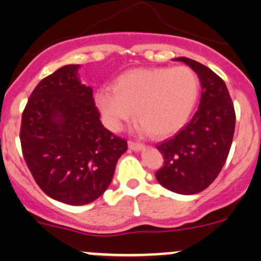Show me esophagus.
I'll return each mask as SVG.
<instances>
[{"label": "esophagus", "mask_w": 261, "mask_h": 261, "mask_svg": "<svg viewBox=\"0 0 261 261\" xmlns=\"http://www.w3.org/2000/svg\"><path fill=\"white\" fill-rule=\"evenodd\" d=\"M128 147H130L131 150H135V151H139V150L144 149V147H145V145H144L143 143H140V141L128 140Z\"/></svg>", "instance_id": "esophagus-1"}]
</instances>
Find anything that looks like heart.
I'll list each match as a JSON object with an SVG mask.
<instances>
[{
    "instance_id": "obj_1",
    "label": "heart",
    "mask_w": 261,
    "mask_h": 261,
    "mask_svg": "<svg viewBox=\"0 0 261 261\" xmlns=\"http://www.w3.org/2000/svg\"><path fill=\"white\" fill-rule=\"evenodd\" d=\"M199 82L188 67L136 68L102 87L94 99L114 130L133 118L134 110L154 138H168L180 130L196 106Z\"/></svg>"
}]
</instances>
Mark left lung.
<instances>
[{
    "instance_id": "8db88e82",
    "label": "left lung",
    "mask_w": 261,
    "mask_h": 261,
    "mask_svg": "<svg viewBox=\"0 0 261 261\" xmlns=\"http://www.w3.org/2000/svg\"><path fill=\"white\" fill-rule=\"evenodd\" d=\"M198 75L202 87L199 107L174 138L158 144L164 163L158 181L179 194L206 189L225 165L235 133V109L225 82L210 68L188 58H177Z\"/></svg>"
}]
</instances>
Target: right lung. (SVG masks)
<instances>
[{
  "label": "right lung",
  "mask_w": 261,
  "mask_h": 261,
  "mask_svg": "<svg viewBox=\"0 0 261 261\" xmlns=\"http://www.w3.org/2000/svg\"><path fill=\"white\" fill-rule=\"evenodd\" d=\"M78 64L59 68L31 93L22 112L20 141L36 184L53 199L73 206L93 202L107 189L127 141L99 120L92 87Z\"/></svg>",
  "instance_id": "1"
}]
</instances>
